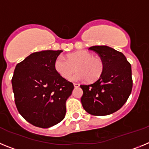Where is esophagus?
Here are the masks:
<instances>
[{"label":"esophagus","instance_id":"obj_1","mask_svg":"<svg viewBox=\"0 0 149 149\" xmlns=\"http://www.w3.org/2000/svg\"><path fill=\"white\" fill-rule=\"evenodd\" d=\"M74 86L75 88H77V87H79V86H80V84L74 83Z\"/></svg>","mask_w":149,"mask_h":149}]
</instances>
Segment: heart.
Instances as JSON below:
<instances>
[{"label":"heart","instance_id":"1","mask_svg":"<svg viewBox=\"0 0 149 149\" xmlns=\"http://www.w3.org/2000/svg\"><path fill=\"white\" fill-rule=\"evenodd\" d=\"M54 67L56 73L63 78L68 79L76 69L77 72L70 77V81L86 79L89 82H94L101 76L104 65L99 56H93L88 51H79L69 54L67 59L62 55L58 56L55 59Z\"/></svg>","mask_w":149,"mask_h":149}]
</instances>
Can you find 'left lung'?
Listing matches in <instances>:
<instances>
[{
	"mask_svg": "<svg viewBox=\"0 0 149 149\" xmlns=\"http://www.w3.org/2000/svg\"><path fill=\"white\" fill-rule=\"evenodd\" d=\"M89 49L99 55L104 68L98 81L80 86L84 92L81 103L91 115H110L119 110L131 95V65L122 52L108 46L96 45Z\"/></svg>",
	"mask_w": 149,
	"mask_h": 149,
	"instance_id": "obj_1",
	"label": "left lung"
}]
</instances>
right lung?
Listing matches in <instances>:
<instances>
[{
    "label": "right lung",
    "instance_id": "obj_1",
    "mask_svg": "<svg viewBox=\"0 0 149 149\" xmlns=\"http://www.w3.org/2000/svg\"><path fill=\"white\" fill-rule=\"evenodd\" d=\"M63 51H42L27 56L15 66L12 86L19 113L33 125L48 128L65 116V101L72 83L56 73L55 59Z\"/></svg>",
    "mask_w": 149,
    "mask_h": 149
}]
</instances>
